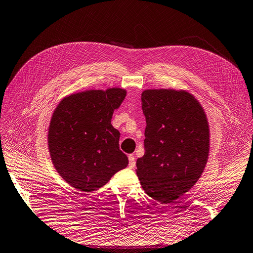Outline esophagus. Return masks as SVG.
I'll list each match as a JSON object with an SVG mask.
<instances>
[{
  "label": "esophagus",
  "mask_w": 253,
  "mask_h": 253,
  "mask_svg": "<svg viewBox=\"0 0 253 253\" xmlns=\"http://www.w3.org/2000/svg\"><path fill=\"white\" fill-rule=\"evenodd\" d=\"M128 168L130 169L135 168V157L133 155L128 156Z\"/></svg>",
  "instance_id": "esophagus-1"
}]
</instances>
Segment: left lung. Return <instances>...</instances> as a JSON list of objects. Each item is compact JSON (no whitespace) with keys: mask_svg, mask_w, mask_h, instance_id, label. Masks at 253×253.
Here are the masks:
<instances>
[{"mask_svg":"<svg viewBox=\"0 0 253 253\" xmlns=\"http://www.w3.org/2000/svg\"><path fill=\"white\" fill-rule=\"evenodd\" d=\"M145 155L136 174L145 192L162 204L188 192L204 170L209 153V126L204 109L189 92L145 90Z\"/></svg>","mask_w":253,"mask_h":253,"instance_id":"8db88e82","label":"left lung"}]
</instances>
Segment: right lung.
Here are the masks:
<instances>
[{"label":"right lung","mask_w":253,"mask_h":253,"mask_svg":"<svg viewBox=\"0 0 253 253\" xmlns=\"http://www.w3.org/2000/svg\"><path fill=\"white\" fill-rule=\"evenodd\" d=\"M126 91L88 90L64 97L51 117L48 148L54 169L73 188L90 193L128 164L112 126Z\"/></svg>","instance_id":"add662e5"}]
</instances>
